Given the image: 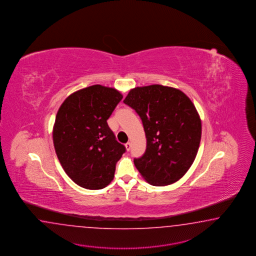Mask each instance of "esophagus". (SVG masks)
Segmentation results:
<instances>
[{
  "label": "esophagus",
  "instance_id": "esophagus-1",
  "mask_svg": "<svg viewBox=\"0 0 256 256\" xmlns=\"http://www.w3.org/2000/svg\"><path fill=\"white\" fill-rule=\"evenodd\" d=\"M125 146H126V150H128V152H130V148H131L130 143V142H128V143H126V144Z\"/></svg>",
  "mask_w": 256,
  "mask_h": 256
}]
</instances>
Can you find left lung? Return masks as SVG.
I'll use <instances>...</instances> for the list:
<instances>
[{
	"mask_svg": "<svg viewBox=\"0 0 256 256\" xmlns=\"http://www.w3.org/2000/svg\"><path fill=\"white\" fill-rule=\"evenodd\" d=\"M140 116L147 146L134 164L150 184L162 186L181 179L193 164L201 140V120L182 91L168 86L131 89L124 100Z\"/></svg>",
	"mask_w": 256,
	"mask_h": 256,
	"instance_id": "8db88e82",
	"label": "left lung"
}]
</instances>
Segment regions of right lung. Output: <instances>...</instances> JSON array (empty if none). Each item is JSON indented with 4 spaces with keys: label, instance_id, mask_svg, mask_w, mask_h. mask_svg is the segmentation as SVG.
I'll list each match as a JSON object with an SVG mask.
<instances>
[{
    "label": "right lung",
    "instance_id": "obj_1",
    "mask_svg": "<svg viewBox=\"0 0 256 256\" xmlns=\"http://www.w3.org/2000/svg\"><path fill=\"white\" fill-rule=\"evenodd\" d=\"M123 96L114 88L89 86L68 96L58 111L53 143L68 176L82 188L102 189L114 179L126 152L106 120Z\"/></svg>",
    "mask_w": 256,
    "mask_h": 256
}]
</instances>
